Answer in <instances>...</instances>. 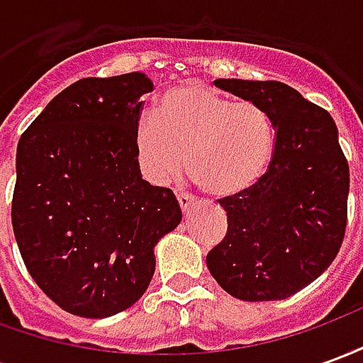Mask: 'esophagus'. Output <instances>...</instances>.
<instances>
[{"label": "esophagus", "mask_w": 363, "mask_h": 363, "mask_svg": "<svg viewBox=\"0 0 363 363\" xmlns=\"http://www.w3.org/2000/svg\"><path fill=\"white\" fill-rule=\"evenodd\" d=\"M177 200H179V204H181V210L184 213L189 212L190 208H192V204H194V198L190 196V194H184V192H179V194H177Z\"/></svg>", "instance_id": "34e87169"}]
</instances>
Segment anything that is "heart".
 I'll use <instances>...</instances> for the list:
<instances>
[{
  "label": "heart",
  "instance_id": "b5f03b06",
  "mask_svg": "<svg viewBox=\"0 0 363 363\" xmlns=\"http://www.w3.org/2000/svg\"><path fill=\"white\" fill-rule=\"evenodd\" d=\"M134 151L140 171L153 184L179 179L186 163L200 189L228 198L249 190L267 173L274 130L257 103L184 82L163 91L155 114L140 120Z\"/></svg>",
  "mask_w": 363,
  "mask_h": 363
}]
</instances>
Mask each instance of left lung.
Masks as SVG:
<instances>
[{
	"mask_svg": "<svg viewBox=\"0 0 363 363\" xmlns=\"http://www.w3.org/2000/svg\"><path fill=\"white\" fill-rule=\"evenodd\" d=\"M213 85L262 106L276 142L267 174L220 202L228 233L206 264L237 299H286L317 280L342 245L350 173L338 130L327 111L286 83L216 79Z\"/></svg>",
	"mask_w": 363,
	"mask_h": 363,
	"instance_id": "8db88e82",
	"label": "left lung"
}]
</instances>
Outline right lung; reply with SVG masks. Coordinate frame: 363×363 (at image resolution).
<instances>
[{
  "label": "right lung",
  "instance_id": "right-lung-1",
  "mask_svg": "<svg viewBox=\"0 0 363 363\" xmlns=\"http://www.w3.org/2000/svg\"><path fill=\"white\" fill-rule=\"evenodd\" d=\"M142 72L87 77L46 104L17 145L11 220L28 274L64 311L104 319L140 299L155 245L182 220L134 151Z\"/></svg>",
  "mask_w": 363,
  "mask_h": 363
}]
</instances>
